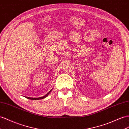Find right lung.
<instances>
[{"instance_id":"right-lung-1","label":"right lung","mask_w":129,"mask_h":129,"mask_svg":"<svg viewBox=\"0 0 129 129\" xmlns=\"http://www.w3.org/2000/svg\"><path fill=\"white\" fill-rule=\"evenodd\" d=\"M52 89H53V88L52 89L49 91L48 93L46 94V95H45V96H42V97H40V98H30V97H27V96H25V98H27V99H30V100H41V99H44V98H46L47 97L48 95L50 94V93L52 91Z\"/></svg>"}]
</instances>
